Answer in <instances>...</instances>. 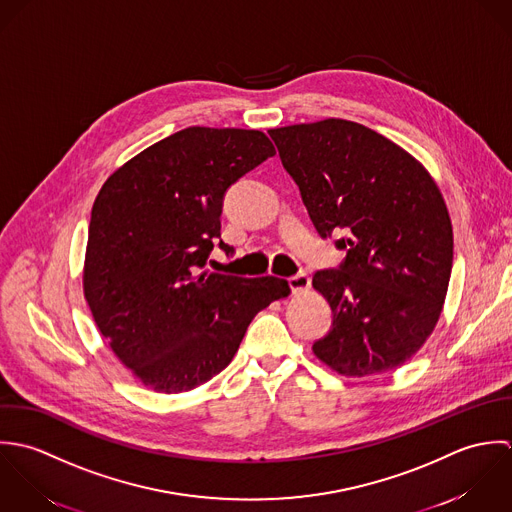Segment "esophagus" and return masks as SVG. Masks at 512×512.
<instances>
[{"instance_id": "34e87169", "label": "esophagus", "mask_w": 512, "mask_h": 512, "mask_svg": "<svg viewBox=\"0 0 512 512\" xmlns=\"http://www.w3.org/2000/svg\"><path fill=\"white\" fill-rule=\"evenodd\" d=\"M289 285H291V289H293L295 295H301V293L308 291V287H310V277H308L307 273H299V275H295V277L289 279Z\"/></svg>"}]
</instances>
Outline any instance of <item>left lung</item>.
Listing matches in <instances>:
<instances>
[{
  "label": "left lung",
  "instance_id": "left-lung-1",
  "mask_svg": "<svg viewBox=\"0 0 512 512\" xmlns=\"http://www.w3.org/2000/svg\"><path fill=\"white\" fill-rule=\"evenodd\" d=\"M316 231L340 233V269L312 287L334 312L314 356L346 378L388 374L423 346L447 297L453 227L445 200L409 152L376 130L326 118L271 128Z\"/></svg>",
  "mask_w": 512,
  "mask_h": 512
}]
</instances>
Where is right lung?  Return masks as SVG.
Masks as SVG:
<instances>
[{
	"mask_svg": "<svg viewBox=\"0 0 512 512\" xmlns=\"http://www.w3.org/2000/svg\"><path fill=\"white\" fill-rule=\"evenodd\" d=\"M275 156L261 130L184 128L130 158L91 211L83 293L116 358L162 394L198 388L235 356L249 322L291 295L279 277L204 271L231 184ZM223 251H233L219 239Z\"/></svg>",
	"mask_w": 512,
	"mask_h": 512,
	"instance_id": "1",
	"label": "right lung"
}]
</instances>
